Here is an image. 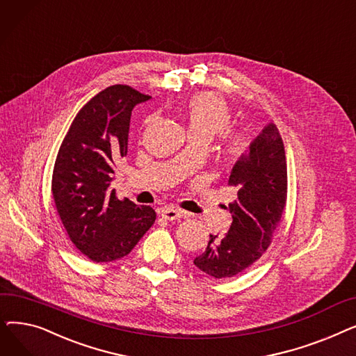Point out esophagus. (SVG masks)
Listing matches in <instances>:
<instances>
[{
    "label": "esophagus",
    "mask_w": 356,
    "mask_h": 356,
    "mask_svg": "<svg viewBox=\"0 0 356 356\" xmlns=\"http://www.w3.org/2000/svg\"><path fill=\"white\" fill-rule=\"evenodd\" d=\"M160 215L165 219V220H176L179 218L183 216V212L180 209H176V208H161L160 209Z\"/></svg>",
    "instance_id": "34e87169"
}]
</instances>
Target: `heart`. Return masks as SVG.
Instances as JSON below:
<instances>
[{
    "label": "heart",
    "mask_w": 356,
    "mask_h": 356,
    "mask_svg": "<svg viewBox=\"0 0 356 356\" xmlns=\"http://www.w3.org/2000/svg\"><path fill=\"white\" fill-rule=\"evenodd\" d=\"M189 137H203L213 140L216 136L227 133L231 127V112L220 98L212 93H202L186 102L179 109ZM250 141L242 136H234L228 140L225 153L229 159L238 160L248 153Z\"/></svg>",
    "instance_id": "heart-1"
}]
</instances>
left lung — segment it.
Masks as SVG:
<instances>
[{"label":"left lung","instance_id":"obj_1","mask_svg":"<svg viewBox=\"0 0 356 356\" xmlns=\"http://www.w3.org/2000/svg\"><path fill=\"white\" fill-rule=\"evenodd\" d=\"M228 184L236 189L229 203L232 223L225 236L211 235L193 264L213 278L244 271L266 252L282 219L287 199L284 144L275 124L263 127L248 153L234 164Z\"/></svg>","mask_w":356,"mask_h":356}]
</instances>
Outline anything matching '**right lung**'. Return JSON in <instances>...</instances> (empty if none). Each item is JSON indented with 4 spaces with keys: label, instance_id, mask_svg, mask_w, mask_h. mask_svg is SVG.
<instances>
[{
    "label": "right lung",
    "instance_id": "1",
    "mask_svg": "<svg viewBox=\"0 0 356 356\" xmlns=\"http://www.w3.org/2000/svg\"><path fill=\"white\" fill-rule=\"evenodd\" d=\"M148 99L125 85L97 93L74 117L54 163L51 193L63 227L95 263L128 255L156 220L153 208L120 200L111 189L127 156L131 112Z\"/></svg>",
    "mask_w": 356,
    "mask_h": 356
}]
</instances>
